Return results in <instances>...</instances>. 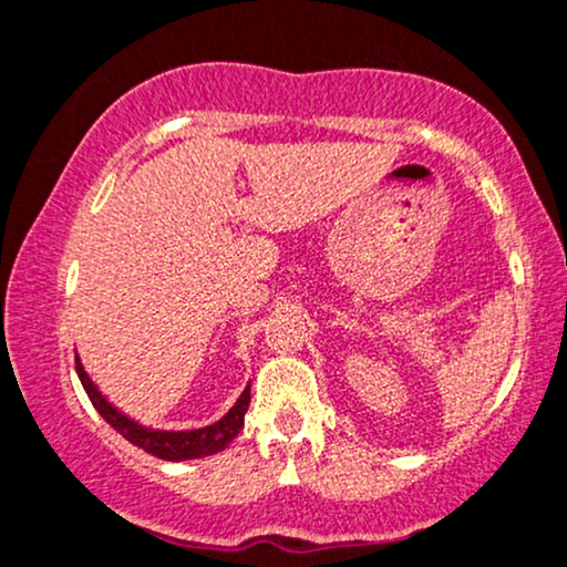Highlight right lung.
<instances>
[{
  "label": "right lung",
  "instance_id": "right-lung-1",
  "mask_svg": "<svg viewBox=\"0 0 567 567\" xmlns=\"http://www.w3.org/2000/svg\"><path fill=\"white\" fill-rule=\"evenodd\" d=\"M76 374L82 379V388L90 395L92 405L97 409V414L111 424L113 430L122 432V437H126L132 445L137 449L148 451V454L166 458V462H183V458H202V456H212L217 451H223L225 445L233 443V437L238 435L244 427V414L249 409L251 401V384L241 392L236 405L219 419L217 424H209V427L202 430H188V432H166V430H148L143 424L132 422L130 416H124L122 411L113 409V405L100 395V390L92 384V379L86 377V371L82 369L76 358Z\"/></svg>",
  "mask_w": 567,
  "mask_h": 567
}]
</instances>
